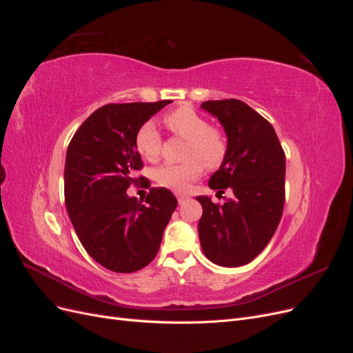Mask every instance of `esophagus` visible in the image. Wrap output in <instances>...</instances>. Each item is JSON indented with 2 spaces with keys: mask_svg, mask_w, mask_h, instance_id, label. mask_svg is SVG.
Masks as SVG:
<instances>
[{
  "mask_svg": "<svg viewBox=\"0 0 353 353\" xmlns=\"http://www.w3.org/2000/svg\"><path fill=\"white\" fill-rule=\"evenodd\" d=\"M176 199H178V203H179V205H183V203H184L188 197H187V196H184V194H178V196H176Z\"/></svg>",
  "mask_w": 353,
  "mask_h": 353,
  "instance_id": "obj_1",
  "label": "esophagus"
}]
</instances>
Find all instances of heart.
<instances>
[{"mask_svg":"<svg viewBox=\"0 0 353 353\" xmlns=\"http://www.w3.org/2000/svg\"><path fill=\"white\" fill-rule=\"evenodd\" d=\"M165 123L174 134L187 140L181 163H165L154 172L157 183L169 190L184 191L203 168L215 169L227 156V141L218 130L210 128L205 117L193 108H179L165 116ZM135 148L147 160H156L160 152V135L154 122H144L135 134Z\"/></svg>","mask_w":353,"mask_h":353,"instance_id":"obj_1","label":"heart"}]
</instances>
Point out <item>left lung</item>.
I'll list each match as a JSON object with an SVG mask.
<instances>
[{"label":"left lung","mask_w":353,"mask_h":353,"mask_svg":"<svg viewBox=\"0 0 353 353\" xmlns=\"http://www.w3.org/2000/svg\"><path fill=\"white\" fill-rule=\"evenodd\" d=\"M200 108L216 117L227 135V156L209 187L232 197L222 206L199 196V239L206 258L219 266L252 262L270 243L284 208L285 156L272 125L244 101L212 100Z\"/></svg>","instance_id":"left-lung-1"}]
</instances>
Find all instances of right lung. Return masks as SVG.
<instances>
[{"label": "right lung", "mask_w": 353, "mask_h": 353, "mask_svg": "<svg viewBox=\"0 0 353 353\" xmlns=\"http://www.w3.org/2000/svg\"><path fill=\"white\" fill-rule=\"evenodd\" d=\"M108 104L74 132L65 163V199L72 225L91 258L113 272L144 268L159 252L176 209L166 188H152L143 205L126 194L143 162L135 134L166 104Z\"/></svg>", "instance_id": "right-lung-1"}]
</instances>
